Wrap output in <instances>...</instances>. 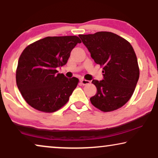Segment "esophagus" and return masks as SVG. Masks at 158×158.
Wrapping results in <instances>:
<instances>
[{
	"instance_id": "obj_1",
	"label": "esophagus",
	"mask_w": 158,
	"mask_h": 158,
	"mask_svg": "<svg viewBox=\"0 0 158 158\" xmlns=\"http://www.w3.org/2000/svg\"><path fill=\"white\" fill-rule=\"evenodd\" d=\"M81 83L83 84V85H88V84H89L90 82L89 81H87V80H85V79H82L81 81Z\"/></svg>"
}]
</instances>
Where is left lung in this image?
Returning <instances> with one entry per match:
<instances>
[{"mask_svg": "<svg viewBox=\"0 0 158 158\" xmlns=\"http://www.w3.org/2000/svg\"><path fill=\"white\" fill-rule=\"evenodd\" d=\"M79 37L94 62L103 66V79L92 81L97 92L90 98V102L104 112L119 109L132 96L139 77L132 46L124 38L109 31L80 34Z\"/></svg>", "mask_w": 158, "mask_h": 158, "instance_id": "obj_1", "label": "left lung"}]
</instances>
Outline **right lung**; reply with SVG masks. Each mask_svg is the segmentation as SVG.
Wrapping results in <instances>:
<instances>
[{
    "label": "right lung",
    "instance_id": "obj_1",
    "mask_svg": "<svg viewBox=\"0 0 158 158\" xmlns=\"http://www.w3.org/2000/svg\"><path fill=\"white\" fill-rule=\"evenodd\" d=\"M81 41L76 36H47L26 47L19 57L16 84L29 105L52 113L66 104L78 79L68 78L56 70L64 65Z\"/></svg>",
    "mask_w": 158,
    "mask_h": 158
}]
</instances>
